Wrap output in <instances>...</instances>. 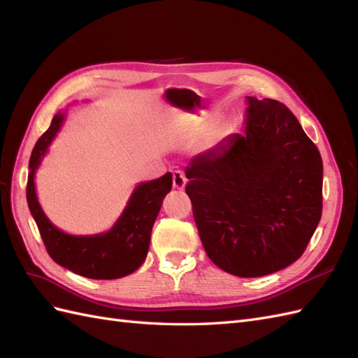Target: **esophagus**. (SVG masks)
I'll use <instances>...</instances> for the list:
<instances>
[{"label":"esophagus","instance_id":"34e87169","mask_svg":"<svg viewBox=\"0 0 358 358\" xmlns=\"http://www.w3.org/2000/svg\"><path fill=\"white\" fill-rule=\"evenodd\" d=\"M187 185V178L180 170L173 171V188L183 189Z\"/></svg>","mask_w":358,"mask_h":358}]
</instances>
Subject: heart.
Returning a JSON list of instances; mask_svg holds the SVG:
<instances>
[{"mask_svg": "<svg viewBox=\"0 0 358 358\" xmlns=\"http://www.w3.org/2000/svg\"><path fill=\"white\" fill-rule=\"evenodd\" d=\"M199 124H200V122H199Z\"/></svg>", "mask_w": 358, "mask_h": 358, "instance_id": "b5f03b06", "label": "heart"}]
</instances>
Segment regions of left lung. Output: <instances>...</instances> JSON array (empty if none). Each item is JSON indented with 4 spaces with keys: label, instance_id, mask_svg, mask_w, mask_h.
I'll use <instances>...</instances> for the list:
<instances>
[{
    "label": "left lung",
    "instance_id": "obj_1",
    "mask_svg": "<svg viewBox=\"0 0 358 358\" xmlns=\"http://www.w3.org/2000/svg\"><path fill=\"white\" fill-rule=\"evenodd\" d=\"M248 104L243 134L194 158L185 191L208 257L258 278L305 252L322 213V159L285 104Z\"/></svg>",
    "mask_w": 358,
    "mask_h": 358
}]
</instances>
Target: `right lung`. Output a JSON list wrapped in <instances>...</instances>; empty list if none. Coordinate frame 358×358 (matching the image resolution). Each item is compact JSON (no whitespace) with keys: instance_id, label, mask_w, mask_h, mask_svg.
Wrapping results in <instances>:
<instances>
[{"instance_id":"obj_1","label":"right lung","mask_w":358,"mask_h":358,"mask_svg":"<svg viewBox=\"0 0 358 358\" xmlns=\"http://www.w3.org/2000/svg\"><path fill=\"white\" fill-rule=\"evenodd\" d=\"M62 115L52 119L46 133L37 140L29 158L27 201L46 251L57 264L90 279H117L133 273L143 264L150 231L167 192L171 173L149 180L134 189L121 218L109 231L94 236H71L58 230L41 210L34 188V173L61 127Z\"/></svg>"}]
</instances>
